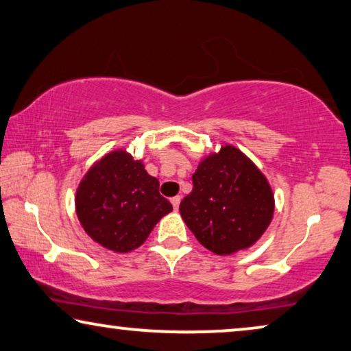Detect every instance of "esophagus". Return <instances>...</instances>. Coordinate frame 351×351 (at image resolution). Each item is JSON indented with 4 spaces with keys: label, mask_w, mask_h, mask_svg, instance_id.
Wrapping results in <instances>:
<instances>
[{
    "label": "esophagus",
    "mask_w": 351,
    "mask_h": 351,
    "mask_svg": "<svg viewBox=\"0 0 351 351\" xmlns=\"http://www.w3.org/2000/svg\"><path fill=\"white\" fill-rule=\"evenodd\" d=\"M180 203H181V197L180 195H176V197L171 198V205H173L175 209H178V206H180Z\"/></svg>",
    "instance_id": "esophagus-1"
}]
</instances>
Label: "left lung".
Returning <instances> with one entry per match:
<instances>
[{
	"instance_id": "obj_1",
	"label": "left lung",
	"mask_w": 351,
	"mask_h": 351,
	"mask_svg": "<svg viewBox=\"0 0 351 351\" xmlns=\"http://www.w3.org/2000/svg\"><path fill=\"white\" fill-rule=\"evenodd\" d=\"M193 189L180 205L182 221L198 243L217 255L249 249L274 214V195L265 175L232 145L198 164Z\"/></svg>"
}]
</instances>
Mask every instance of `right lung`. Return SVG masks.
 Masks as SVG:
<instances>
[{"label":"right lung","instance_id":"obj_1","mask_svg":"<svg viewBox=\"0 0 351 351\" xmlns=\"http://www.w3.org/2000/svg\"><path fill=\"white\" fill-rule=\"evenodd\" d=\"M171 209L159 193V181L124 149L97 160L75 193L77 217L88 237L119 254L140 247Z\"/></svg>","mask_w":351,"mask_h":351}]
</instances>
